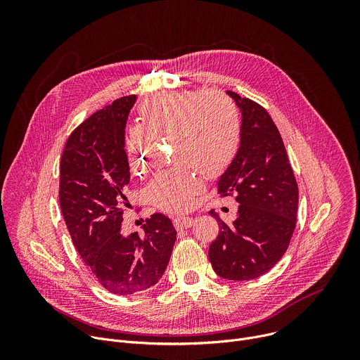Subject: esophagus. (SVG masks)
Listing matches in <instances>:
<instances>
[{"instance_id": "obj_1", "label": "esophagus", "mask_w": 360, "mask_h": 360, "mask_svg": "<svg viewBox=\"0 0 360 360\" xmlns=\"http://www.w3.org/2000/svg\"><path fill=\"white\" fill-rule=\"evenodd\" d=\"M193 224V219L189 217H175L174 218V226L176 229H188Z\"/></svg>"}]
</instances>
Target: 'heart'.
I'll return each instance as SVG.
<instances>
[{"mask_svg":"<svg viewBox=\"0 0 360 360\" xmlns=\"http://www.w3.org/2000/svg\"><path fill=\"white\" fill-rule=\"evenodd\" d=\"M139 125L127 139V160L134 174L146 168L153 139L172 138L176 165L153 176L149 193L165 211H184L202 189L207 176L224 174L235 160L242 134L233 101L219 91H179L145 98L139 107Z\"/></svg>","mask_w":360,"mask_h":360,"instance_id":"b5f03b06","label":"heart"}]
</instances>
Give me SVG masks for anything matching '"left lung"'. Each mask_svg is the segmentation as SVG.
Returning a JSON list of instances; mask_svg holds the SVG:
<instances>
[{"mask_svg": "<svg viewBox=\"0 0 360 360\" xmlns=\"http://www.w3.org/2000/svg\"><path fill=\"white\" fill-rule=\"evenodd\" d=\"M242 112L238 153L218 182L221 198L233 196L238 217L218 221L210 261L221 278L250 281L271 271L285 255L296 226L299 191L288 153L268 111L228 91Z\"/></svg>", "mask_w": 360, "mask_h": 360, "instance_id": "left-lung-1", "label": "left lung"}]
</instances>
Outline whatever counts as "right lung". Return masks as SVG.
I'll return each instance as SVG.
<instances>
[{
  "instance_id": "obj_1",
  "label": "right lung",
  "mask_w": 360,
  "mask_h": 360,
  "mask_svg": "<svg viewBox=\"0 0 360 360\" xmlns=\"http://www.w3.org/2000/svg\"><path fill=\"white\" fill-rule=\"evenodd\" d=\"M135 95L115 99L68 136L61 157L60 205L86 268L114 295H134L164 275L176 239L165 215L153 214L143 233L122 235L129 165L125 124Z\"/></svg>"
}]
</instances>
